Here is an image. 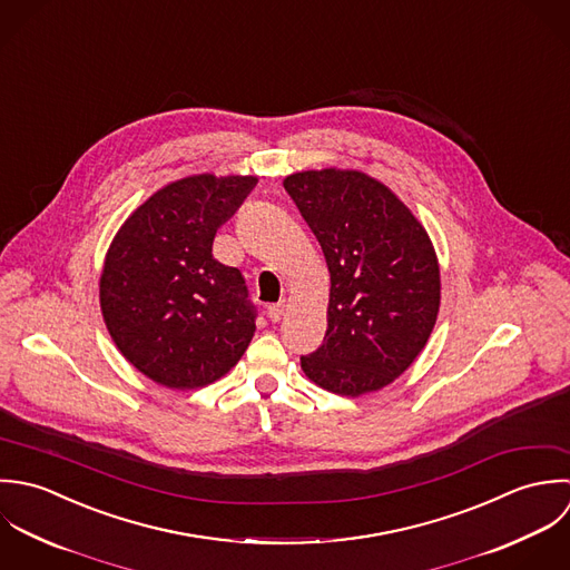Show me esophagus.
I'll use <instances>...</instances> for the list:
<instances>
[{"instance_id": "1", "label": "esophagus", "mask_w": 570, "mask_h": 570, "mask_svg": "<svg viewBox=\"0 0 570 570\" xmlns=\"http://www.w3.org/2000/svg\"><path fill=\"white\" fill-rule=\"evenodd\" d=\"M284 311H286V302H277V304H271V306L266 308V315H268L271 322H279L282 315H284Z\"/></svg>"}]
</instances>
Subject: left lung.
Here are the masks:
<instances>
[{"label": "left lung", "instance_id": "obj_1", "mask_svg": "<svg viewBox=\"0 0 570 570\" xmlns=\"http://www.w3.org/2000/svg\"><path fill=\"white\" fill-rule=\"evenodd\" d=\"M284 189L331 271L328 331L302 356V370L342 396L390 385L425 347L441 306V271L428 230L363 171H299L284 178Z\"/></svg>", "mask_w": 570, "mask_h": 570}]
</instances>
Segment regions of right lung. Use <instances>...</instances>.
Wrapping results in <instances>:
<instances>
[{
  "label": "right lung",
  "instance_id": "right-lung-1",
  "mask_svg": "<svg viewBox=\"0 0 570 570\" xmlns=\"http://www.w3.org/2000/svg\"><path fill=\"white\" fill-rule=\"evenodd\" d=\"M255 185V176L176 180L149 196L110 244L99 284L106 326L120 354L165 387L218 381L253 340L246 282L212 248Z\"/></svg>",
  "mask_w": 570,
  "mask_h": 570
}]
</instances>
